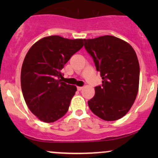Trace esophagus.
I'll return each instance as SVG.
<instances>
[{
	"label": "esophagus",
	"instance_id": "obj_1",
	"mask_svg": "<svg viewBox=\"0 0 158 158\" xmlns=\"http://www.w3.org/2000/svg\"><path fill=\"white\" fill-rule=\"evenodd\" d=\"M82 88H83V87H80V86L77 87V90H82Z\"/></svg>",
	"mask_w": 158,
	"mask_h": 158
}]
</instances>
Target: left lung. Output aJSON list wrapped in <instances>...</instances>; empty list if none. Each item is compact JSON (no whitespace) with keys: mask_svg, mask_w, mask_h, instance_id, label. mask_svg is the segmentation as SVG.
<instances>
[{"mask_svg":"<svg viewBox=\"0 0 158 158\" xmlns=\"http://www.w3.org/2000/svg\"><path fill=\"white\" fill-rule=\"evenodd\" d=\"M85 40V48L100 71L102 86L88 101L91 111L99 118H122L135 102L139 89V65L137 54L126 41L113 35Z\"/></svg>","mask_w":158,"mask_h":158,"instance_id":"1","label":"left lung"}]
</instances>
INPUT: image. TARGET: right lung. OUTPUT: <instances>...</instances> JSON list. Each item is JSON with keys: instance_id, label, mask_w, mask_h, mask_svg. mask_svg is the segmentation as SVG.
Returning a JSON list of instances; mask_svg holds the SVG:
<instances>
[{"instance_id": "obj_1", "label": "right lung", "mask_w": 158, "mask_h": 158, "mask_svg": "<svg viewBox=\"0 0 158 158\" xmlns=\"http://www.w3.org/2000/svg\"><path fill=\"white\" fill-rule=\"evenodd\" d=\"M83 41L47 36L27 52L21 68V90L29 109L42 122L53 123L68 112L77 88L59 78L63 77L64 64L83 47Z\"/></svg>"}]
</instances>
